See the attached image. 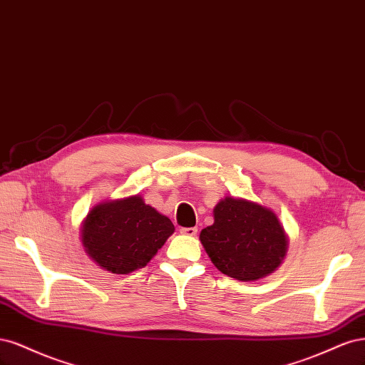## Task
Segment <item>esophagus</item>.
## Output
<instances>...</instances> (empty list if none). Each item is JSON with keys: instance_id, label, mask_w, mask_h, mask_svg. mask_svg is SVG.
I'll return each instance as SVG.
<instances>
[{"instance_id": "34e87169", "label": "esophagus", "mask_w": 365, "mask_h": 365, "mask_svg": "<svg viewBox=\"0 0 365 365\" xmlns=\"http://www.w3.org/2000/svg\"><path fill=\"white\" fill-rule=\"evenodd\" d=\"M180 233L182 235H187V237H195V235H197V227H182Z\"/></svg>"}]
</instances>
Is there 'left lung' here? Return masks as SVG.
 <instances>
[{"label":"left lung","instance_id":"left-lung-1","mask_svg":"<svg viewBox=\"0 0 365 365\" xmlns=\"http://www.w3.org/2000/svg\"><path fill=\"white\" fill-rule=\"evenodd\" d=\"M214 220L212 226L200 233V241L222 274L257 280L280 265L288 241L272 210L227 197L215 206Z\"/></svg>","mask_w":365,"mask_h":365}]
</instances>
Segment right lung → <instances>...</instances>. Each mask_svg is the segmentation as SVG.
<instances>
[{
	"label": "right lung",
	"mask_w": 365,
	"mask_h": 365,
	"mask_svg": "<svg viewBox=\"0 0 365 365\" xmlns=\"http://www.w3.org/2000/svg\"><path fill=\"white\" fill-rule=\"evenodd\" d=\"M173 232L170 218L135 195L93 207L81 229V242L101 268L127 274L145 267Z\"/></svg>",
	"instance_id": "1"
}]
</instances>
